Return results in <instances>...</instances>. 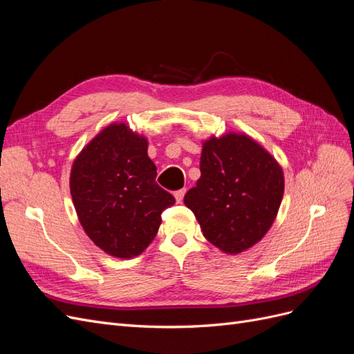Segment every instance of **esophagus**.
I'll return each instance as SVG.
<instances>
[{
  "label": "esophagus",
  "instance_id": "obj_1",
  "mask_svg": "<svg viewBox=\"0 0 354 354\" xmlns=\"http://www.w3.org/2000/svg\"><path fill=\"white\" fill-rule=\"evenodd\" d=\"M185 194H186V189H180V190H177V192H176L174 196H176V201H177V203H181V202H183Z\"/></svg>",
  "mask_w": 354,
  "mask_h": 354
}]
</instances>
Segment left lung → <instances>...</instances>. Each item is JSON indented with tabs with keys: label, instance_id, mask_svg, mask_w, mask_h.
Here are the masks:
<instances>
[{
	"label": "left lung",
	"instance_id": "8db88e82",
	"mask_svg": "<svg viewBox=\"0 0 354 354\" xmlns=\"http://www.w3.org/2000/svg\"><path fill=\"white\" fill-rule=\"evenodd\" d=\"M283 196V173L273 156L243 134L203 143L201 178L186 196L212 245L238 254L261 241Z\"/></svg>",
	"mask_w": 354,
	"mask_h": 354
}]
</instances>
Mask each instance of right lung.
<instances>
[{"label":"right lung","mask_w":354,"mask_h":354,"mask_svg":"<svg viewBox=\"0 0 354 354\" xmlns=\"http://www.w3.org/2000/svg\"><path fill=\"white\" fill-rule=\"evenodd\" d=\"M71 195L88 238L113 257L142 254L156 236L160 214L174 196L156 183L147 140L112 124L75 159Z\"/></svg>","instance_id":"1"}]
</instances>
